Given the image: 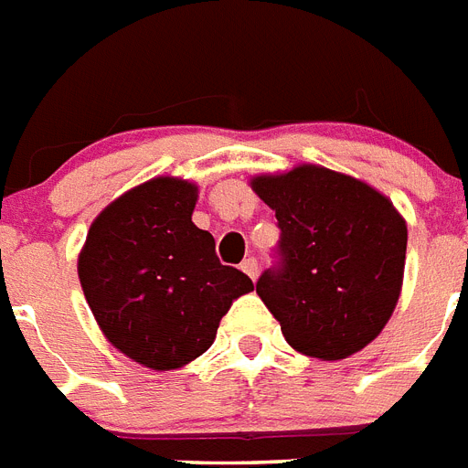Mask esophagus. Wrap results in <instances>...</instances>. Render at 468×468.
I'll use <instances>...</instances> for the list:
<instances>
[{
    "mask_svg": "<svg viewBox=\"0 0 468 468\" xmlns=\"http://www.w3.org/2000/svg\"><path fill=\"white\" fill-rule=\"evenodd\" d=\"M240 270L245 271V274H248V277L252 279V282H255V279H257V271H260V264H257L255 257H248V260H242Z\"/></svg>",
    "mask_w": 468,
    "mask_h": 468,
    "instance_id": "34e87169",
    "label": "esophagus"
}]
</instances>
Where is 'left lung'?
<instances>
[{"instance_id": "8db88e82", "label": "left lung", "mask_w": 468, "mask_h": 468, "mask_svg": "<svg viewBox=\"0 0 468 468\" xmlns=\"http://www.w3.org/2000/svg\"><path fill=\"white\" fill-rule=\"evenodd\" d=\"M252 189L282 230L257 293L286 342L325 362L367 347L399 303L406 220L377 189L313 165L257 176Z\"/></svg>"}]
</instances>
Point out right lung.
<instances>
[{"label":"right lung","mask_w":468,"mask_h":468,"mask_svg":"<svg viewBox=\"0 0 468 468\" xmlns=\"http://www.w3.org/2000/svg\"><path fill=\"white\" fill-rule=\"evenodd\" d=\"M197 186L157 176L99 213L82 255L80 282L113 347L165 371L204 355L220 318L252 279L220 264L208 230L191 223Z\"/></svg>","instance_id":"obj_1"}]
</instances>
